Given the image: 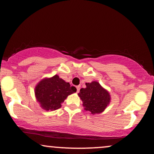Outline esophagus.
Instances as JSON below:
<instances>
[{
    "label": "esophagus",
    "instance_id": "obj_1",
    "mask_svg": "<svg viewBox=\"0 0 154 154\" xmlns=\"http://www.w3.org/2000/svg\"><path fill=\"white\" fill-rule=\"evenodd\" d=\"M79 90H80V86L79 85H78V86H77V92H79Z\"/></svg>",
    "mask_w": 154,
    "mask_h": 154
}]
</instances>
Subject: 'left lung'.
<instances>
[{"mask_svg":"<svg viewBox=\"0 0 154 154\" xmlns=\"http://www.w3.org/2000/svg\"><path fill=\"white\" fill-rule=\"evenodd\" d=\"M86 88H82L78 95L83 101L84 109L92 114L100 113L110 102V95L97 82L86 83Z\"/></svg>","mask_w":154,"mask_h":154,"instance_id":"obj_1","label":"left lung"}]
</instances>
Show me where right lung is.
<instances>
[{"mask_svg":"<svg viewBox=\"0 0 154 154\" xmlns=\"http://www.w3.org/2000/svg\"><path fill=\"white\" fill-rule=\"evenodd\" d=\"M76 88L71 86L54 75L49 79H44L35 88V96L41 106L46 111H54L61 107V104L69 95L75 92Z\"/></svg>","mask_w":154,"mask_h":154,"instance_id":"add662e5","label":"right lung"}]
</instances>
